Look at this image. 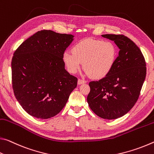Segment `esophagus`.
<instances>
[{
    "instance_id": "obj_1",
    "label": "esophagus",
    "mask_w": 154,
    "mask_h": 154,
    "mask_svg": "<svg viewBox=\"0 0 154 154\" xmlns=\"http://www.w3.org/2000/svg\"><path fill=\"white\" fill-rule=\"evenodd\" d=\"M87 81L85 80H82V79H79L78 80V84L79 85H81V84H84V83H86Z\"/></svg>"
}]
</instances>
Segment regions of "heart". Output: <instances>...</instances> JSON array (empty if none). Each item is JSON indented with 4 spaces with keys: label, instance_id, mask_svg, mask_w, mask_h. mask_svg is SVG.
Here are the masks:
<instances>
[{
    "label": "heart",
    "instance_id": "1",
    "mask_svg": "<svg viewBox=\"0 0 154 154\" xmlns=\"http://www.w3.org/2000/svg\"><path fill=\"white\" fill-rule=\"evenodd\" d=\"M72 52L63 54V62L68 72L75 74L81 67L92 79H101L109 74L115 64L117 49L110 42L86 39L75 44Z\"/></svg>",
    "mask_w": 154,
    "mask_h": 154
}]
</instances>
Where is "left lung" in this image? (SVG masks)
Masks as SVG:
<instances>
[{"instance_id": "obj_1", "label": "left lung", "mask_w": 154, "mask_h": 154, "mask_svg": "<svg viewBox=\"0 0 154 154\" xmlns=\"http://www.w3.org/2000/svg\"><path fill=\"white\" fill-rule=\"evenodd\" d=\"M102 36L114 41L120 50L109 74L89 83L87 102L100 117L115 119L128 113L137 102L145 79L146 63L139 48L125 35Z\"/></svg>"}]
</instances>
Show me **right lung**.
<instances>
[{"instance_id":"right-lung-1","label":"right lung","mask_w":154,"mask_h":154,"mask_svg":"<svg viewBox=\"0 0 154 154\" xmlns=\"http://www.w3.org/2000/svg\"><path fill=\"white\" fill-rule=\"evenodd\" d=\"M73 37L42 30L14 52V93L23 109L32 117L46 119L59 114L76 87L78 79L65 70L63 59Z\"/></svg>"}]
</instances>
